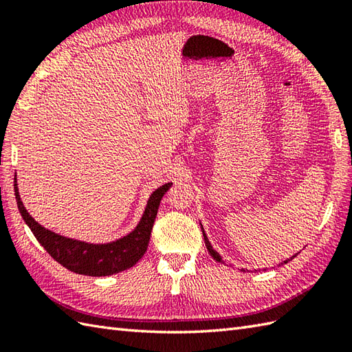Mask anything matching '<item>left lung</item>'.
<instances>
[{
  "label": "left lung",
  "mask_w": 352,
  "mask_h": 352,
  "mask_svg": "<svg viewBox=\"0 0 352 352\" xmlns=\"http://www.w3.org/2000/svg\"><path fill=\"white\" fill-rule=\"evenodd\" d=\"M201 228H203V227H201ZM203 236H204V241H206V246H207V250H208V252H210V256L216 260V261H222V257L219 256V254L218 252H216L214 250H213V246L210 245V242H208V239H207V236H206V233H204V228H203ZM295 256H296V254H295ZM294 256V257H295ZM284 263H287V260L286 261H284Z\"/></svg>",
  "instance_id": "1"
}]
</instances>
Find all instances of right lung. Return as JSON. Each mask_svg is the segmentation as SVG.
<instances>
[{
    "mask_svg": "<svg viewBox=\"0 0 352 352\" xmlns=\"http://www.w3.org/2000/svg\"><path fill=\"white\" fill-rule=\"evenodd\" d=\"M170 186L172 183H166L151 193L144 216H142L138 227L130 234L118 239V241L111 243L102 245L74 241V239H68L54 233V231L43 228L41 223H37L28 214L24 204H22L16 178H14V197H16L19 213L30 230L33 231L37 242L47 250V252L57 263H60L66 269H69L71 272L76 274L89 276H106L134 266L144 256L148 248L149 237H151V230L157 212H159L160 201L164 193L169 190Z\"/></svg>",
    "mask_w": 352,
    "mask_h": 352,
    "instance_id": "add662e5",
    "label": "right lung"
}]
</instances>
